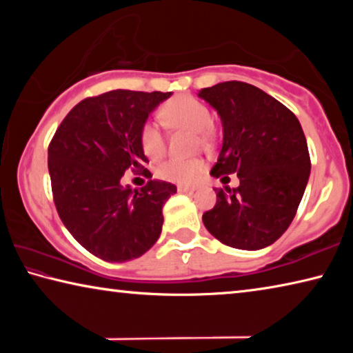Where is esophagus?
Instances as JSON below:
<instances>
[{
	"mask_svg": "<svg viewBox=\"0 0 353 353\" xmlns=\"http://www.w3.org/2000/svg\"><path fill=\"white\" fill-rule=\"evenodd\" d=\"M177 191H181V193H193L194 187H187V185H177Z\"/></svg>",
	"mask_w": 353,
	"mask_h": 353,
	"instance_id": "esophagus-1",
	"label": "esophagus"
}]
</instances>
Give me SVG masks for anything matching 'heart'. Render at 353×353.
<instances>
[{
    "instance_id": "obj_1",
    "label": "heart",
    "mask_w": 353,
    "mask_h": 353,
    "mask_svg": "<svg viewBox=\"0 0 353 353\" xmlns=\"http://www.w3.org/2000/svg\"><path fill=\"white\" fill-rule=\"evenodd\" d=\"M165 124L170 128H185L196 130L202 143H207L213 137V123L210 109L201 99L181 94L168 101L160 110ZM140 145L148 157L157 159L165 151L163 134L159 124L146 121L140 130ZM205 170L204 160L201 159H179L171 157L159 165L157 176L163 181L182 185L194 183Z\"/></svg>"
}]
</instances>
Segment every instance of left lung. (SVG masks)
<instances>
[{
  "label": "left lung",
  "mask_w": 353,
  "mask_h": 353,
  "mask_svg": "<svg viewBox=\"0 0 353 353\" xmlns=\"http://www.w3.org/2000/svg\"><path fill=\"white\" fill-rule=\"evenodd\" d=\"M199 98L223 123V148L210 174L240 179L236 188H214L216 205L202 214L204 225L225 246H270L290 227L308 182L312 162L301 123L288 107L246 82L202 88Z\"/></svg>",
  "instance_id": "left-lung-1"
}]
</instances>
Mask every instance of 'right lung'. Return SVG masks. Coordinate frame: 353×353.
Returning a JSON list of instances; mask_svg holds the SVG:
<instances>
[{"label": "right lung", "mask_w": 353, "mask_h": 353, "mask_svg": "<svg viewBox=\"0 0 353 353\" xmlns=\"http://www.w3.org/2000/svg\"><path fill=\"white\" fill-rule=\"evenodd\" d=\"M171 92L112 90L82 99L57 128L48 148L52 199L74 240L101 260L139 259L162 232V208L176 187L151 179L140 130ZM150 179L123 188L124 172Z\"/></svg>", "instance_id": "right-lung-1"}]
</instances>
